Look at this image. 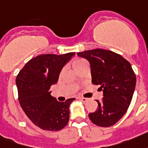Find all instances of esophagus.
<instances>
[{
    "instance_id": "obj_1",
    "label": "esophagus",
    "mask_w": 148,
    "mask_h": 148,
    "mask_svg": "<svg viewBox=\"0 0 148 148\" xmlns=\"http://www.w3.org/2000/svg\"><path fill=\"white\" fill-rule=\"evenodd\" d=\"M79 99H80L81 101H83V102H87V100H88V99H87V98H84V97H79Z\"/></svg>"
}]
</instances>
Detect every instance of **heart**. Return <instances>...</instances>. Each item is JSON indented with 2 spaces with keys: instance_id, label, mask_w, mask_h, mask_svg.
<instances>
[{
  "instance_id": "obj_1",
  "label": "heart",
  "mask_w": 148,
  "mask_h": 148,
  "mask_svg": "<svg viewBox=\"0 0 148 148\" xmlns=\"http://www.w3.org/2000/svg\"><path fill=\"white\" fill-rule=\"evenodd\" d=\"M86 62L85 60H83V59H79V60H75V61H73V66L74 69H75L76 67L79 66V65H81L82 64H84Z\"/></svg>"
}]
</instances>
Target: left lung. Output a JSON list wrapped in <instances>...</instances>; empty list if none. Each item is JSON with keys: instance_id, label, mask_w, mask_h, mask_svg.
Here are the masks:
<instances>
[{"instance_id": "8db88e82", "label": "left lung", "mask_w": 148, "mask_h": 148, "mask_svg": "<svg viewBox=\"0 0 148 148\" xmlns=\"http://www.w3.org/2000/svg\"><path fill=\"white\" fill-rule=\"evenodd\" d=\"M90 65L91 82L103 92L99 108L89 118L100 127H110L125 115L131 103L136 78L129 61L110 50L95 49L79 52Z\"/></svg>"}]
</instances>
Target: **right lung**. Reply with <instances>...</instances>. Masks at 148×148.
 <instances>
[{
    "instance_id": "1",
    "label": "right lung",
    "mask_w": 148,
    "mask_h": 148,
    "mask_svg": "<svg viewBox=\"0 0 148 148\" xmlns=\"http://www.w3.org/2000/svg\"><path fill=\"white\" fill-rule=\"evenodd\" d=\"M74 55L73 52L39 55L31 59L17 75L19 104L29 119L43 130L59 131L69 122V106L75 99L58 102L49 89L58 81L62 68Z\"/></svg>"
}]
</instances>
